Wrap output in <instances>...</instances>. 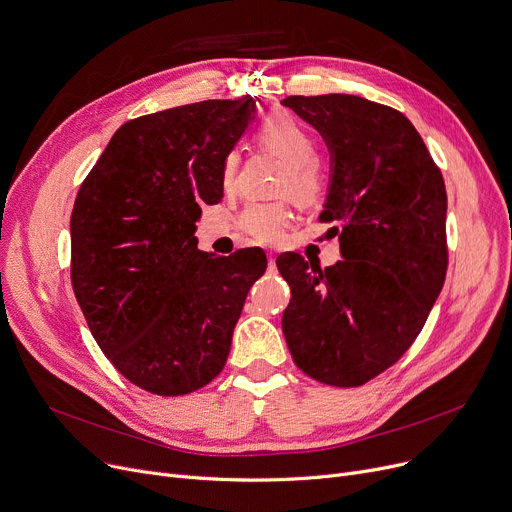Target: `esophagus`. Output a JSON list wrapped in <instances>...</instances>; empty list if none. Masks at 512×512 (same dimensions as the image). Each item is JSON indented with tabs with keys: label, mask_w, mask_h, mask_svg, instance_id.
<instances>
[{
	"label": "esophagus",
	"mask_w": 512,
	"mask_h": 512,
	"mask_svg": "<svg viewBox=\"0 0 512 512\" xmlns=\"http://www.w3.org/2000/svg\"><path fill=\"white\" fill-rule=\"evenodd\" d=\"M267 263H270V270H274V267H276V257H274V253H267Z\"/></svg>",
	"instance_id": "obj_1"
}]
</instances>
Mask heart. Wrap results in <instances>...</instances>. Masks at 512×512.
<instances>
[{
  "label": "heart",
  "instance_id": "obj_1",
  "mask_svg": "<svg viewBox=\"0 0 512 512\" xmlns=\"http://www.w3.org/2000/svg\"><path fill=\"white\" fill-rule=\"evenodd\" d=\"M259 143L288 161L282 180V193H290L299 203H317L326 193V176L315 164L317 145L311 132L286 112H276L259 128ZM238 168V155L230 153L222 168V182L232 186ZM288 211L280 203H253L240 213L238 228L261 245H274L282 238Z\"/></svg>",
  "mask_w": 512,
  "mask_h": 512
}]
</instances>
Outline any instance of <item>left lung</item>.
Here are the masks:
<instances>
[{"label": "left lung", "mask_w": 512, "mask_h": 512, "mask_svg": "<svg viewBox=\"0 0 512 512\" xmlns=\"http://www.w3.org/2000/svg\"><path fill=\"white\" fill-rule=\"evenodd\" d=\"M282 105L324 137L332 176L321 222H336L342 259L321 270L276 259L292 299L288 351L309 378L363 386L419 336L444 286L446 186L405 114L357 95H292Z\"/></svg>", "instance_id": "1"}]
</instances>
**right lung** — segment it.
<instances>
[{"label": "right lung", "instance_id": "obj_1", "mask_svg": "<svg viewBox=\"0 0 512 512\" xmlns=\"http://www.w3.org/2000/svg\"><path fill=\"white\" fill-rule=\"evenodd\" d=\"M255 99H209L122 124L80 184L70 278L103 355L159 396L207 386L228 359L261 249H197L201 205L224 197L222 168Z\"/></svg>", "mask_w": 512, "mask_h": 512}]
</instances>
